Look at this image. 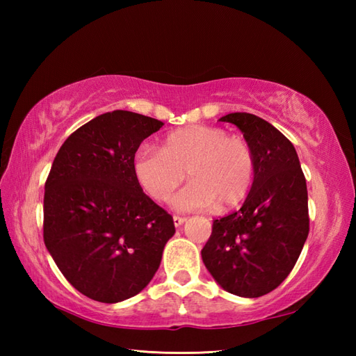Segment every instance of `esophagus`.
Wrapping results in <instances>:
<instances>
[{"mask_svg":"<svg viewBox=\"0 0 356 356\" xmlns=\"http://www.w3.org/2000/svg\"><path fill=\"white\" fill-rule=\"evenodd\" d=\"M172 220H174V226H176V228H180V226L185 223L186 218L185 217H180V216H174Z\"/></svg>","mask_w":356,"mask_h":356,"instance_id":"obj_1","label":"esophagus"}]
</instances>
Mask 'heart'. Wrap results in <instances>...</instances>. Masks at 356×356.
<instances>
[{
	"label": "heart",
	"instance_id": "b5f03b06",
	"mask_svg": "<svg viewBox=\"0 0 356 356\" xmlns=\"http://www.w3.org/2000/svg\"><path fill=\"white\" fill-rule=\"evenodd\" d=\"M133 174L151 199L168 200L182 184L191 182L172 205L180 211L240 205L251 191L255 159L249 143L218 127L188 125L166 136L163 148L140 145L133 156Z\"/></svg>",
	"mask_w": 356,
	"mask_h": 356
}]
</instances>
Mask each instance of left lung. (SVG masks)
<instances>
[{"label":"left lung","mask_w":356,"mask_h":356,"mask_svg":"<svg viewBox=\"0 0 356 356\" xmlns=\"http://www.w3.org/2000/svg\"><path fill=\"white\" fill-rule=\"evenodd\" d=\"M220 120L243 133L255 172L243 207L214 220L202 260L225 291L257 298L284 282L305 246L306 179L292 142L266 120L251 113H229Z\"/></svg>","instance_id":"left-lung-1"}]
</instances>
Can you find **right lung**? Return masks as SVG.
I'll list each match as a JSON object with an SVG mask.
<instances>
[{
	"instance_id": "add662e5",
	"label": "right lung",
	"mask_w": 356,
	"mask_h": 356,
	"mask_svg": "<svg viewBox=\"0 0 356 356\" xmlns=\"http://www.w3.org/2000/svg\"><path fill=\"white\" fill-rule=\"evenodd\" d=\"M161 120L115 110L79 127L53 161L44 191V243L74 289L101 303L138 295L176 228L142 191L131 162Z\"/></svg>"
}]
</instances>
